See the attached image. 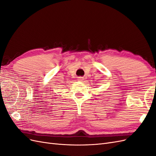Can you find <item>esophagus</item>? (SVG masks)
<instances>
[{
  "mask_svg": "<svg viewBox=\"0 0 156 156\" xmlns=\"http://www.w3.org/2000/svg\"><path fill=\"white\" fill-rule=\"evenodd\" d=\"M78 80L79 81H83V77H78Z\"/></svg>",
  "mask_w": 156,
  "mask_h": 156,
  "instance_id": "obj_1",
  "label": "esophagus"
}]
</instances>
